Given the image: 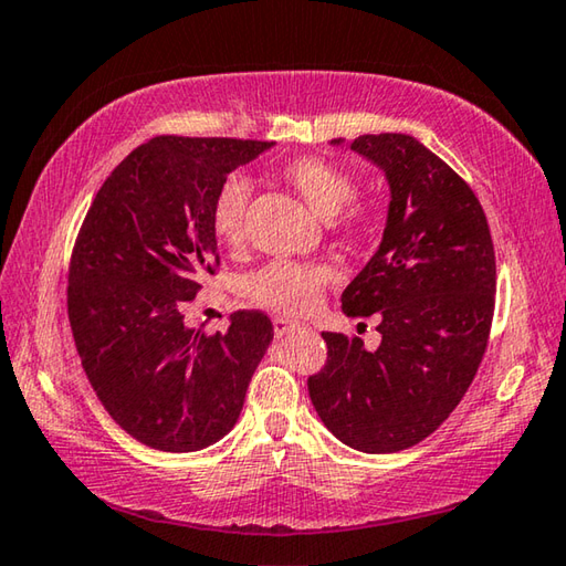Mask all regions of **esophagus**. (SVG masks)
Instances as JSON below:
<instances>
[{"mask_svg":"<svg viewBox=\"0 0 566 566\" xmlns=\"http://www.w3.org/2000/svg\"><path fill=\"white\" fill-rule=\"evenodd\" d=\"M296 328H302L300 322H292V318H284V316H274V334L280 338L294 334Z\"/></svg>","mask_w":566,"mask_h":566,"instance_id":"obj_1","label":"esophagus"}]
</instances>
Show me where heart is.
<instances>
[{"mask_svg":"<svg viewBox=\"0 0 566 566\" xmlns=\"http://www.w3.org/2000/svg\"><path fill=\"white\" fill-rule=\"evenodd\" d=\"M282 180L310 205L318 218L332 222L354 200L356 185L348 172L322 158H292L280 168ZM250 200V182L230 176L214 192L210 208V228L224 248H238L244 238V210ZM332 270L318 262L274 260L252 272L242 284L250 302L280 314H304L314 310Z\"/></svg>","mask_w":566,"mask_h":566,"instance_id":"heart-1","label":"heart"}]
</instances>
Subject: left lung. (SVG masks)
<instances>
[{
    "mask_svg": "<svg viewBox=\"0 0 566 566\" xmlns=\"http://www.w3.org/2000/svg\"><path fill=\"white\" fill-rule=\"evenodd\" d=\"M334 138L332 146H342ZM384 172L381 244L342 294L346 316L381 318L376 352L324 332L310 378L322 423L361 453H398L453 413L478 374L495 310V250L475 192L406 133L352 140Z\"/></svg>",
    "mask_w": 566,
    "mask_h": 566,
    "instance_id": "1",
    "label": "left lung"
}]
</instances>
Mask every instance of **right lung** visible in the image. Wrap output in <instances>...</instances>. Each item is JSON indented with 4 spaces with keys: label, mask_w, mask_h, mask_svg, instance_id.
I'll return each instance as SVG.
<instances>
[{
    "label": "right lung",
    "mask_w": 566,
    "mask_h": 566,
    "mask_svg": "<svg viewBox=\"0 0 566 566\" xmlns=\"http://www.w3.org/2000/svg\"><path fill=\"white\" fill-rule=\"evenodd\" d=\"M274 143L160 136L101 185L69 270L81 366L116 423L166 453H192L234 428L274 338L270 316L234 312L224 334L185 324L218 264L212 198Z\"/></svg>",
    "instance_id": "right-lung-1"
}]
</instances>
